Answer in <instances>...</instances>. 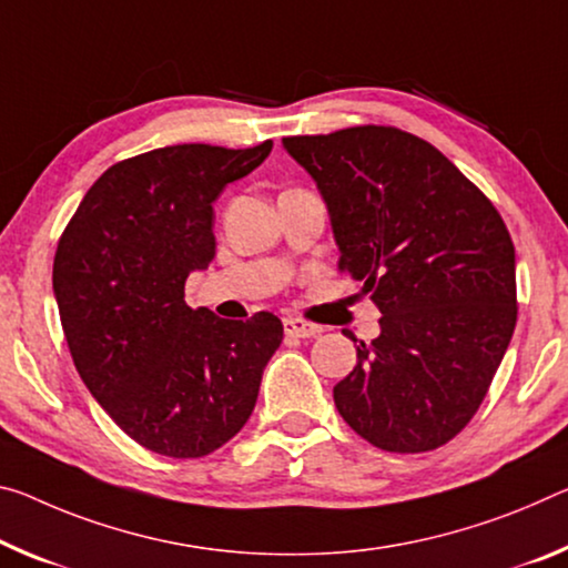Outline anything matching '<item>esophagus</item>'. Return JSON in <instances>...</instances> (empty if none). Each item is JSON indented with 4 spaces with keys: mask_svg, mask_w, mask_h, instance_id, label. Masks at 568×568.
I'll list each match as a JSON object with an SVG mask.
<instances>
[{
    "mask_svg": "<svg viewBox=\"0 0 568 568\" xmlns=\"http://www.w3.org/2000/svg\"><path fill=\"white\" fill-rule=\"evenodd\" d=\"M283 326H285V333H291V336H298V338H313L323 331L318 323H311L305 318H285Z\"/></svg>",
    "mask_w": 568,
    "mask_h": 568,
    "instance_id": "1",
    "label": "esophagus"
}]
</instances>
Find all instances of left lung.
<instances>
[{
  "mask_svg": "<svg viewBox=\"0 0 568 568\" xmlns=\"http://www.w3.org/2000/svg\"><path fill=\"white\" fill-rule=\"evenodd\" d=\"M328 204L338 270L382 311L333 386L346 425L386 453H429L480 409L518 318L500 212L443 151L394 125L283 139Z\"/></svg>",
  "mask_w": 568,
  "mask_h": 568,
  "instance_id": "left-lung-1",
  "label": "left lung"
}]
</instances>
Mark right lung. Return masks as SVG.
<instances>
[{
    "instance_id": "obj_1",
    "label": "right lung",
    "mask_w": 568,
    "mask_h": 568,
    "mask_svg": "<svg viewBox=\"0 0 568 568\" xmlns=\"http://www.w3.org/2000/svg\"><path fill=\"white\" fill-rule=\"evenodd\" d=\"M270 149L179 143L123 159L60 235L52 291L80 379L156 455L192 460L230 443L283 341L273 313L224 321L184 301L189 273L217 250L212 202Z\"/></svg>"
}]
</instances>
